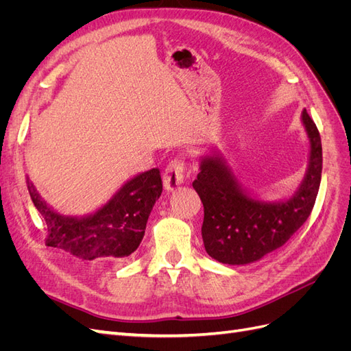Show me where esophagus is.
I'll use <instances>...</instances> for the list:
<instances>
[{
  "mask_svg": "<svg viewBox=\"0 0 351 351\" xmlns=\"http://www.w3.org/2000/svg\"><path fill=\"white\" fill-rule=\"evenodd\" d=\"M164 187L168 192H173L177 187H180L184 182V161L182 158H177L174 161L169 162L164 171Z\"/></svg>",
  "mask_w": 351,
  "mask_h": 351,
  "instance_id": "1",
  "label": "esophagus"
}]
</instances>
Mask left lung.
Returning a JSON list of instances; mask_svg holds the SVG:
<instances>
[{"label":"left lung","instance_id":"left-lung-1","mask_svg":"<svg viewBox=\"0 0 351 351\" xmlns=\"http://www.w3.org/2000/svg\"><path fill=\"white\" fill-rule=\"evenodd\" d=\"M309 139L304 177L294 193L280 200H262L250 193L218 149L200 156L193 189L204 204L202 239L210 258L226 265H247L280 249L309 218L319 192L322 143L315 123L302 111Z\"/></svg>","mask_w":351,"mask_h":351}]
</instances>
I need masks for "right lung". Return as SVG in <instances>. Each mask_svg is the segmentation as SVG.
I'll return each instance as SVG.
<instances>
[{
  "instance_id": "right-lung-1",
  "label": "right lung",
  "mask_w": 351,
  "mask_h": 351,
  "mask_svg": "<svg viewBox=\"0 0 351 351\" xmlns=\"http://www.w3.org/2000/svg\"><path fill=\"white\" fill-rule=\"evenodd\" d=\"M32 202L45 219L47 246L80 261H117L130 256L145 236L146 222L162 193L159 169L132 177L99 209L82 217L62 215L42 199L26 177Z\"/></svg>"
}]
</instances>
